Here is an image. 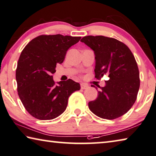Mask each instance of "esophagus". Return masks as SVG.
<instances>
[{"label": "esophagus", "instance_id": "1", "mask_svg": "<svg viewBox=\"0 0 156 156\" xmlns=\"http://www.w3.org/2000/svg\"><path fill=\"white\" fill-rule=\"evenodd\" d=\"M80 87H81V89H83V90H85V89H87L88 87V85H86V84H85V83H81Z\"/></svg>", "mask_w": 156, "mask_h": 156}]
</instances>
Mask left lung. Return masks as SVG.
Returning <instances> with one entry per match:
<instances>
[{"label": "left lung", "mask_w": 156, "mask_h": 156, "mask_svg": "<svg viewBox=\"0 0 156 156\" xmlns=\"http://www.w3.org/2000/svg\"><path fill=\"white\" fill-rule=\"evenodd\" d=\"M94 51L95 78L107 74L109 80L100 87L96 99L88 103L94 115L115 119L126 113L134 104L139 91L140 73L129 48L115 38L85 36L80 40Z\"/></svg>", "instance_id": "left-lung-1"}]
</instances>
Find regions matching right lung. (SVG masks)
<instances>
[{"label":"right lung","instance_id":"add662e5","mask_svg":"<svg viewBox=\"0 0 156 156\" xmlns=\"http://www.w3.org/2000/svg\"><path fill=\"white\" fill-rule=\"evenodd\" d=\"M80 38L42 34L32 39L22 51L16 70L17 91L24 108L34 118L58 117L65 112L71 94L80 89V84L71 79L55 84L51 76L57 64L65 60L68 49Z\"/></svg>","mask_w":156,"mask_h":156}]
</instances>
